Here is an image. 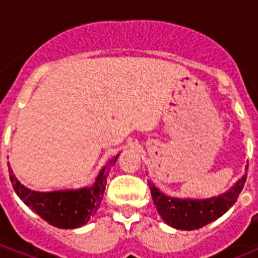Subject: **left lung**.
Listing matches in <instances>:
<instances>
[{
  "label": "left lung",
  "mask_w": 258,
  "mask_h": 258,
  "mask_svg": "<svg viewBox=\"0 0 258 258\" xmlns=\"http://www.w3.org/2000/svg\"><path fill=\"white\" fill-rule=\"evenodd\" d=\"M245 182L246 174L241 176L229 191L206 200L174 198L159 191V188L151 182H149V186L154 205L166 224L179 230H194L210 224L228 212L236 204Z\"/></svg>",
  "instance_id": "8db88e82"
}]
</instances>
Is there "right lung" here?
I'll list each match as a JSON object with an SVG mask.
<instances>
[{
  "label": "right lung",
  "instance_id": "right-lung-1",
  "mask_svg": "<svg viewBox=\"0 0 258 258\" xmlns=\"http://www.w3.org/2000/svg\"><path fill=\"white\" fill-rule=\"evenodd\" d=\"M117 157L119 154L100 170L91 187L48 192L33 191L25 187L14 176L9 163L8 166L14 191L28 208L56 228L75 229L86 225L100 206L109 169L113 163H116Z\"/></svg>",
  "mask_w": 258,
  "mask_h": 258
}]
</instances>
